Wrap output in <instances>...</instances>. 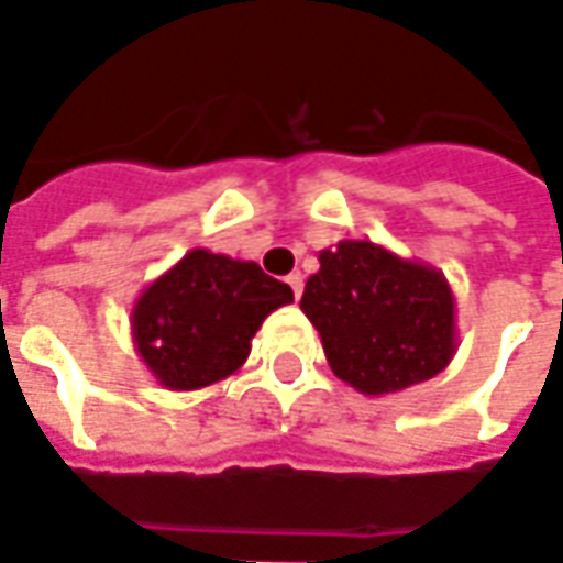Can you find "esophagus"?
<instances>
[{"mask_svg": "<svg viewBox=\"0 0 563 563\" xmlns=\"http://www.w3.org/2000/svg\"><path fill=\"white\" fill-rule=\"evenodd\" d=\"M286 283H289L292 296H296V299H301V289H305V280H301V274H289V277H286Z\"/></svg>", "mask_w": 563, "mask_h": 563, "instance_id": "esophagus-1", "label": "esophagus"}]
</instances>
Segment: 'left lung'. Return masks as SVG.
<instances>
[{
    "label": "left lung",
    "instance_id": "1",
    "mask_svg": "<svg viewBox=\"0 0 563 563\" xmlns=\"http://www.w3.org/2000/svg\"><path fill=\"white\" fill-rule=\"evenodd\" d=\"M318 262L301 311L342 383L364 396H386L449 367L457 327L442 271L371 240H342L323 249Z\"/></svg>",
    "mask_w": 563,
    "mask_h": 563
}]
</instances>
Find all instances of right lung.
<instances>
[{
	"instance_id": "right-lung-1",
	"label": "right lung",
	"mask_w": 563,
	"mask_h": 563,
	"mask_svg": "<svg viewBox=\"0 0 563 563\" xmlns=\"http://www.w3.org/2000/svg\"><path fill=\"white\" fill-rule=\"evenodd\" d=\"M289 301L292 289L255 262L192 249L140 292L130 333L152 377L189 393L236 374L264 318Z\"/></svg>"
}]
</instances>
